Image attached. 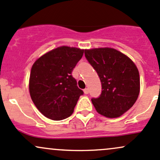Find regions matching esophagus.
I'll return each mask as SVG.
<instances>
[{
	"mask_svg": "<svg viewBox=\"0 0 160 160\" xmlns=\"http://www.w3.org/2000/svg\"><path fill=\"white\" fill-rule=\"evenodd\" d=\"M83 92H84L85 94H88V93H89V90H88V88L84 89V90H83Z\"/></svg>",
	"mask_w": 160,
	"mask_h": 160,
	"instance_id": "34e87169",
	"label": "esophagus"
}]
</instances>
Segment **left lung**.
Listing matches in <instances>:
<instances>
[{
	"label": "left lung",
	"mask_w": 160,
	"mask_h": 160,
	"mask_svg": "<svg viewBox=\"0 0 160 160\" xmlns=\"http://www.w3.org/2000/svg\"><path fill=\"white\" fill-rule=\"evenodd\" d=\"M85 57L100 79L102 93L92 98L96 110L116 118L129 110L139 93V74L128 57L112 48L85 50Z\"/></svg>",
	"instance_id": "obj_1"
}]
</instances>
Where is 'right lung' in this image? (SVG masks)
I'll return each mask as SVG.
<instances>
[{
	"label": "right lung",
	"mask_w": 160,
	"mask_h": 160,
	"mask_svg": "<svg viewBox=\"0 0 160 160\" xmlns=\"http://www.w3.org/2000/svg\"><path fill=\"white\" fill-rule=\"evenodd\" d=\"M83 50L60 47L35 61L30 75L29 90L38 110L53 120H64L73 113L83 91L77 87L72 71Z\"/></svg>",
	"instance_id": "1"
}]
</instances>
